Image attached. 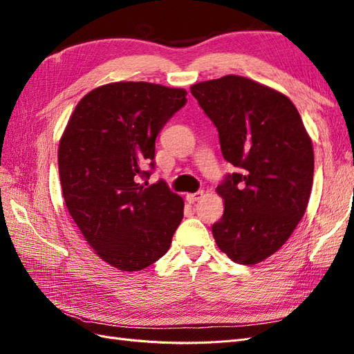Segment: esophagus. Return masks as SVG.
<instances>
[{
	"label": "esophagus",
	"mask_w": 354,
	"mask_h": 354,
	"mask_svg": "<svg viewBox=\"0 0 354 354\" xmlns=\"http://www.w3.org/2000/svg\"><path fill=\"white\" fill-rule=\"evenodd\" d=\"M202 196H203V192L199 190V192H196V194H187V195H186V201H187L189 203H195V202L199 201Z\"/></svg>",
	"instance_id": "obj_1"
}]
</instances>
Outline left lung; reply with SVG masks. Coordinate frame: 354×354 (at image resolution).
Masks as SVG:
<instances>
[{"label": "left lung", "instance_id": "obj_1", "mask_svg": "<svg viewBox=\"0 0 354 354\" xmlns=\"http://www.w3.org/2000/svg\"><path fill=\"white\" fill-rule=\"evenodd\" d=\"M190 93L217 127L224 159L239 169L216 189L224 214L212 236L232 261L261 263L304 216L313 186L312 138L283 93L250 78L226 75L194 84Z\"/></svg>", "mask_w": 354, "mask_h": 354}]
</instances>
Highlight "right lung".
<instances>
[{
	"label": "right lung",
	"mask_w": 354,
	"mask_h": 354,
	"mask_svg": "<svg viewBox=\"0 0 354 354\" xmlns=\"http://www.w3.org/2000/svg\"><path fill=\"white\" fill-rule=\"evenodd\" d=\"M187 91L121 81L91 90L77 104L59 143L66 208L100 259L122 272L162 257L183 218L185 201L165 181L147 186L155 140L183 108Z\"/></svg>",
	"instance_id": "obj_1"
}]
</instances>
